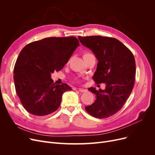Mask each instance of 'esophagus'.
I'll list each match as a JSON object with an SVG mask.
<instances>
[{"label": "esophagus", "mask_w": 155, "mask_h": 155, "mask_svg": "<svg viewBox=\"0 0 155 155\" xmlns=\"http://www.w3.org/2000/svg\"><path fill=\"white\" fill-rule=\"evenodd\" d=\"M78 91L80 92H87V90H86V89H84V88H78Z\"/></svg>", "instance_id": "1"}]
</instances>
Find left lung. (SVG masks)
<instances>
[{"label":"left lung","mask_w":155,"mask_h":155,"mask_svg":"<svg viewBox=\"0 0 155 155\" xmlns=\"http://www.w3.org/2000/svg\"><path fill=\"white\" fill-rule=\"evenodd\" d=\"M78 39L98 60L93 80L97 84L106 85L104 90L88 88L95 95L96 100L85 109L96 118L112 116L123 106L133 91L136 75L134 55L116 38L92 36H78Z\"/></svg>","instance_id":"1"}]
</instances>
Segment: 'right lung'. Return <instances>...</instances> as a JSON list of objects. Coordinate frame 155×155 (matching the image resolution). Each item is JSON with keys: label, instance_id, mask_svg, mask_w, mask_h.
<instances>
[{"label": "right lung", "instance_id": "obj_1", "mask_svg": "<svg viewBox=\"0 0 155 155\" xmlns=\"http://www.w3.org/2000/svg\"><path fill=\"white\" fill-rule=\"evenodd\" d=\"M78 46L74 36L51 37L32 42L21 50L15 63L14 81L22 105L31 114L54 112L63 94L72 90L66 84H54L51 73L61 70Z\"/></svg>", "mask_w": 155, "mask_h": 155}]
</instances>
